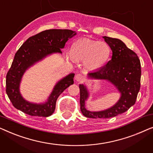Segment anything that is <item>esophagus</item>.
Segmentation results:
<instances>
[{
    "label": "esophagus",
    "instance_id": "1",
    "mask_svg": "<svg viewBox=\"0 0 153 153\" xmlns=\"http://www.w3.org/2000/svg\"><path fill=\"white\" fill-rule=\"evenodd\" d=\"M84 79L85 76L81 74H77L76 75V76H75V80L78 81V82H81V81H83Z\"/></svg>",
    "mask_w": 153,
    "mask_h": 153
}]
</instances>
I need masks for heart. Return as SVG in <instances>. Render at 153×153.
Listing matches in <instances>:
<instances>
[{"instance_id": "b5f03b06", "label": "heart", "mask_w": 153, "mask_h": 153, "mask_svg": "<svg viewBox=\"0 0 153 153\" xmlns=\"http://www.w3.org/2000/svg\"><path fill=\"white\" fill-rule=\"evenodd\" d=\"M70 54L74 59L83 60L89 70H96L105 65L109 60L111 48L105 42L81 38L72 44Z\"/></svg>"}]
</instances>
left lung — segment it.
Segmentation results:
<instances>
[{
	"label": "left lung",
	"mask_w": 153,
	"mask_h": 153,
	"mask_svg": "<svg viewBox=\"0 0 153 153\" xmlns=\"http://www.w3.org/2000/svg\"><path fill=\"white\" fill-rule=\"evenodd\" d=\"M103 38L112 51L111 60L103 68L88 73L87 78L110 83L119 92L120 98L106 109L89 111L85 104L91 95V89L85 83L79 84L81 111L87 118H108L123 114L135 104L140 90L141 70L138 56L120 39L106 36Z\"/></svg>",
	"instance_id": "left-lung-1"
}]
</instances>
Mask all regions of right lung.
Listing matches in <instances>:
<instances>
[{
    "mask_svg": "<svg viewBox=\"0 0 153 153\" xmlns=\"http://www.w3.org/2000/svg\"><path fill=\"white\" fill-rule=\"evenodd\" d=\"M76 35L75 31L66 29L46 30L29 37L19 49L6 76V93L16 109L30 116L48 117L52 115L58 97L74 83V73L60 79L47 100L40 103L29 102L23 97L20 92L21 83L27 70L52 54L62 53L61 49L65 43Z\"/></svg>",
    "mask_w": 153,
    "mask_h": 153,
    "instance_id": "right-lung-1",
    "label": "right lung"
}]
</instances>
